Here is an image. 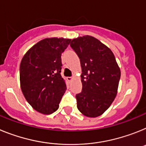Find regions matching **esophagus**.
<instances>
[{
  "label": "esophagus",
  "instance_id": "1",
  "mask_svg": "<svg viewBox=\"0 0 146 146\" xmlns=\"http://www.w3.org/2000/svg\"><path fill=\"white\" fill-rule=\"evenodd\" d=\"M73 77L72 76H70V77H68V78H67V79H68V81H69V82H70V81H72L73 80Z\"/></svg>",
  "mask_w": 146,
  "mask_h": 146
}]
</instances>
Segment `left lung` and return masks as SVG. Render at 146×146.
<instances>
[{"instance_id": "obj_1", "label": "left lung", "mask_w": 146, "mask_h": 146, "mask_svg": "<svg viewBox=\"0 0 146 146\" xmlns=\"http://www.w3.org/2000/svg\"><path fill=\"white\" fill-rule=\"evenodd\" d=\"M70 45L82 67V90L76 95L77 108L87 117H98L110 107L117 95L120 68L111 50L93 36L73 39Z\"/></svg>"}]
</instances>
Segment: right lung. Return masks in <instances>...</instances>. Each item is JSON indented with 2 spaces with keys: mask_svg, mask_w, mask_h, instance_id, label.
I'll use <instances>...</instances> for the list:
<instances>
[{
  "mask_svg": "<svg viewBox=\"0 0 146 146\" xmlns=\"http://www.w3.org/2000/svg\"><path fill=\"white\" fill-rule=\"evenodd\" d=\"M70 40L47 38L29 49L20 62V87L37 111L50 115L59 108L67 87L61 76V56Z\"/></svg>",
  "mask_w": 146,
  "mask_h": 146,
  "instance_id": "obj_1",
  "label": "right lung"
}]
</instances>
